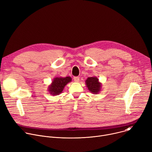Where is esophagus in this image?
Returning a JSON list of instances; mask_svg holds the SVG:
<instances>
[{"label":"esophagus","instance_id":"34e87169","mask_svg":"<svg viewBox=\"0 0 152 152\" xmlns=\"http://www.w3.org/2000/svg\"><path fill=\"white\" fill-rule=\"evenodd\" d=\"M73 79H74L75 82H79V80H80V79H79V77H77V76H76V77H74Z\"/></svg>","mask_w":152,"mask_h":152}]
</instances>
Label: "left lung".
Masks as SVG:
<instances>
[{"mask_svg":"<svg viewBox=\"0 0 152 152\" xmlns=\"http://www.w3.org/2000/svg\"><path fill=\"white\" fill-rule=\"evenodd\" d=\"M86 85L88 90L93 94H98L101 90L102 84L96 76L88 77L86 80Z\"/></svg>","mask_w":152,"mask_h":152,"instance_id":"8db88e82","label":"left lung"}]
</instances>
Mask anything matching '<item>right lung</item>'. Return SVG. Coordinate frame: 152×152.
<instances>
[{"label": "right lung", "mask_w": 152, "mask_h": 152, "mask_svg": "<svg viewBox=\"0 0 152 152\" xmlns=\"http://www.w3.org/2000/svg\"><path fill=\"white\" fill-rule=\"evenodd\" d=\"M72 79L70 76L56 77L52 80L51 84L48 87V91L53 96H56L60 94L65 86L72 81Z\"/></svg>", "instance_id": "1"}]
</instances>
